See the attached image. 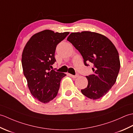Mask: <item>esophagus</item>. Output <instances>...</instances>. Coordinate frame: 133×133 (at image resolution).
Instances as JSON below:
<instances>
[{
  "instance_id": "esophagus-1",
  "label": "esophagus",
  "mask_w": 133,
  "mask_h": 133,
  "mask_svg": "<svg viewBox=\"0 0 133 133\" xmlns=\"http://www.w3.org/2000/svg\"><path fill=\"white\" fill-rule=\"evenodd\" d=\"M69 76L71 77H72L73 78H76L78 76V75H70V74H69Z\"/></svg>"
}]
</instances>
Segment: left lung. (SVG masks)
I'll return each mask as SVG.
<instances>
[{"label":"left lung","mask_w":133,"mask_h":133,"mask_svg":"<svg viewBox=\"0 0 133 133\" xmlns=\"http://www.w3.org/2000/svg\"><path fill=\"white\" fill-rule=\"evenodd\" d=\"M67 40L78 50L85 65L93 64V74L86 77L88 86L81 90L88 98L97 99L104 97L116 81L120 69L118 52L111 41L96 32H73Z\"/></svg>","instance_id":"obj_1"}]
</instances>
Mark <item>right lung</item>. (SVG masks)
<instances>
[{
  "label": "right lung",
  "instance_id": "right-lung-1",
  "mask_svg": "<svg viewBox=\"0 0 133 133\" xmlns=\"http://www.w3.org/2000/svg\"><path fill=\"white\" fill-rule=\"evenodd\" d=\"M69 34L44 30L34 35L23 49L22 64L28 88L32 95L44 104L56 97L61 79L66 76L51 68L56 61L57 45Z\"/></svg>",
  "mask_w": 133,
  "mask_h": 133
}]
</instances>
